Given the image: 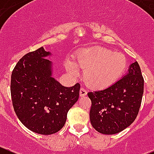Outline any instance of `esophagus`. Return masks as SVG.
<instances>
[{
  "label": "esophagus",
  "mask_w": 154,
  "mask_h": 154,
  "mask_svg": "<svg viewBox=\"0 0 154 154\" xmlns=\"http://www.w3.org/2000/svg\"><path fill=\"white\" fill-rule=\"evenodd\" d=\"M80 97H84L87 95V91H86V89H84V87H81V88H80Z\"/></svg>",
  "instance_id": "esophagus-1"
}]
</instances>
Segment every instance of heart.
<instances>
[{
    "label": "heart",
    "instance_id": "b5f03b06",
    "mask_svg": "<svg viewBox=\"0 0 154 154\" xmlns=\"http://www.w3.org/2000/svg\"><path fill=\"white\" fill-rule=\"evenodd\" d=\"M127 67V60L123 54L113 52L104 48L83 50L76 56L75 62L68 61L67 71L78 77L80 68L85 69V80L95 88H105L114 84Z\"/></svg>",
    "mask_w": 154,
    "mask_h": 154
}]
</instances>
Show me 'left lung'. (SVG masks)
Wrapping results in <instances>:
<instances>
[{"instance_id":"8db88e82","label":"left lung","mask_w":154,"mask_h":154,"mask_svg":"<svg viewBox=\"0 0 154 154\" xmlns=\"http://www.w3.org/2000/svg\"><path fill=\"white\" fill-rule=\"evenodd\" d=\"M143 78L137 61L110 87L87 94L91 100V123L103 134H118L135 120L143 94Z\"/></svg>"}]
</instances>
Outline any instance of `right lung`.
I'll return each instance as SVG.
<instances>
[{
    "label": "right lung",
    "mask_w": 154,
    "mask_h": 154,
    "mask_svg": "<svg viewBox=\"0 0 154 154\" xmlns=\"http://www.w3.org/2000/svg\"><path fill=\"white\" fill-rule=\"evenodd\" d=\"M52 56L43 47L27 54L11 74V94L17 116L30 131L42 135L58 132L79 98L80 84L63 87L53 77Z\"/></svg>",
    "instance_id": "obj_1"
}]
</instances>
